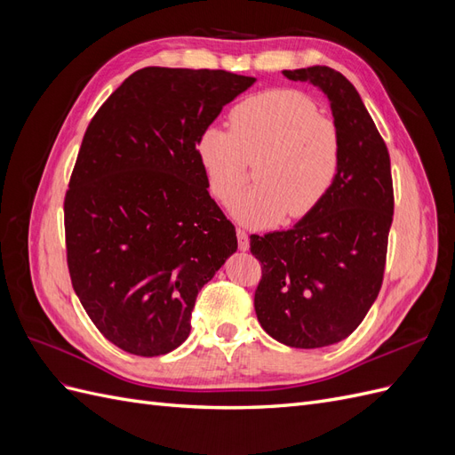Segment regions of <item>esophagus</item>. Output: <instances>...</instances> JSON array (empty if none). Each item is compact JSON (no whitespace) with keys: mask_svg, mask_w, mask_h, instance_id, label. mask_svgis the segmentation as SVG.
<instances>
[{"mask_svg":"<svg viewBox=\"0 0 455 455\" xmlns=\"http://www.w3.org/2000/svg\"><path fill=\"white\" fill-rule=\"evenodd\" d=\"M237 239H239V249L241 251H249L251 249V239H249V233L244 229H237Z\"/></svg>","mask_w":455,"mask_h":455,"instance_id":"obj_1","label":"esophagus"}]
</instances>
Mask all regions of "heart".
Instances as JSON below:
<instances>
[{
    "mask_svg": "<svg viewBox=\"0 0 455 455\" xmlns=\"http://www.w3.org/2000/svg\"><path fill=\"white\" fill-rule=\"evenodd\" d=\"M229 127H204L196 154L220 203H231L256 163L258 184L233 204V214L252 228H273L309 216L332 191L341 167V136L309 96L273 89L233 106Z\"/></svg>",
    "mask_w": 455,
    "mask_h": 455,
    "instance_id": "obj_1",
    "label": "heart"
}]
</instances>
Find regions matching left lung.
<instances>
[{
	"label": "left lung",
	"instance_id": "8db88e82",
	"mask_svg": "<svg viewBox=\"0 0 455 455\" xmlns=\"http://www.w3.org/2000/svg\"><path fill=\"white\" fill-rule=\"evenodd\" d=\"M283 76L324 92L341 136V167L319 209L291 229L251 237L261 261L254 309L271 338L321 349L346 339L379 294L395 206L391 159L346 76L328 66Z\"/></svg>",
	"mask_w": 455,
	"mask_h": 455
}]
</instances>
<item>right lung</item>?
<instances>
[{"instance_id": "add662e5", "label": "right lung", "mask_w": 455, "mask_h": 455, "mask_svg": "<svg viewBox=\"0 0 455 455\" xmlns=\"http://www.w3.org/2000/svg\"><path fill=\"white\" fill-rule=\"evenodd\" d=\"M256 77L148 66L91 119L64 199L74 291L131 355L182 346L201 288L237 251L196 140Z\"/></svg>"}]
</instances>
